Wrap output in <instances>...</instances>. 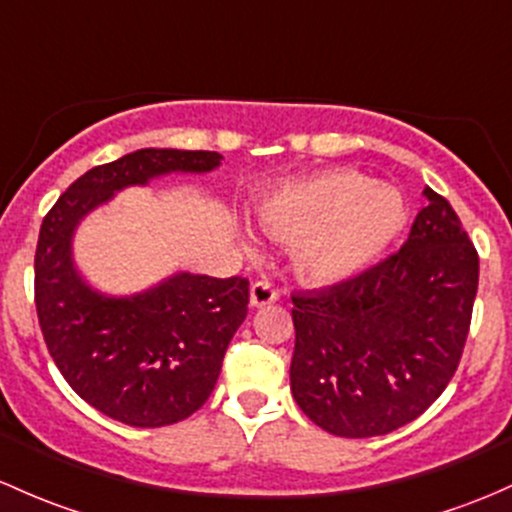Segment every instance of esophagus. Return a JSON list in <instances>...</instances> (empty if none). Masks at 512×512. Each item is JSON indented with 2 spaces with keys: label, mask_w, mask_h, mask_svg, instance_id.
Returning <instances> with one entry per match:
<instances>
[{
  "label": "esophagus",
  "mask_w": 512,
  "mask_h": 512,
  "mask_svg": "<svg viewBox=\"0 0 512 512\" xmlns=\"http://www.w3.org/2000/svg\"><path fill=\"white\" fill-rule=\"evenodd\" d=\"M279 299V292L277 287H274L272 282H267V279H262V282H255L250 289V304L252 306H265V304H274V301Z\"/></svg>",
  "instance_id": "1"
}]
</instances>
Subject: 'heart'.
<instances>
[{
  "instance_id": "obj_1",
  "label": "heart",
  "mask_w": 512,
  "mask_h": 512,
  "mask_svg": "<svg viewBox=\"0 0 512 512\" xmlns=\"http://www.w3.org/2000/svg\"><path fill=\"white\" fill-rule=\"evenodd\" d=\"M262 225L299 242L297 272L311 284H336L373 265L407 223L405 196L351 169L321 171L279 186L260 206Z\"/></svg>"
}]
</instances>
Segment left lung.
I'll use <instances>...</instances> for the list:
<instances>
[{"label": "left lung", "instance_id": "1", "mask_svg": "<svg viewBox=\"0 0 512 512\" xmlns=\"http://www.w3.org/2000/svg\"><path fill=\"white\" fill-rule=\"evenodd\" d=\"M397 252L326 289L292 294V395L336 437H380L417 419L459 368L478 252L444 196Z\"/></svg>", "mask_w": 512, "mask_h": 512}]
</instances>
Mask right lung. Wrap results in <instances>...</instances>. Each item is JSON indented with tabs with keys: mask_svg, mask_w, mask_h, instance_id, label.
Instances as JSON below:
<instances>
[{
	"mask_svg": "<svg viewBox=\"0 0 512 512\" xmlns=\"http://www.w3.org/2000/svg\"><path fill=\"white\" fill-rule=\"evenodd\" d=\"M218 152L139 149L85 171L41 223L36 314L53 363L88 405L129 427H166L201 410L250 304V282L179 272L134 297L95 292L73 267L75 225L127 186L206 174Z\"/></svg>",
	"mask_w": 512,
	"mask_h": 512,
	"instance_id": "right-lung-1",
	"label": "right lung"
}]
</instances>
